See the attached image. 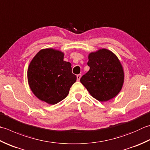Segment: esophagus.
Here are the masks:
<instances>
[{
  "label": "esophagus",
  "mask_w": 150,
  "mask_h": 150,
  "mask_svg": "<svg viewBox=\"0 0 150 150\" xmlns=\"http://www.w3.org/2000/svg\"><path fill=\"white\" fill-rule=\"evenodd\" d=\"M81 77V74H79V75H77V81H79V80H80Z\"/></svg>",
  "instance_id": "esophagus-1"
}]
</instances>
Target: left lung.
Instances as JSON below:
<instances>
[{"label": "left lung", "instance_id": "left-lung-1", "mask_svg": "<svg viewBox=\"0 0 150 150\" xmlns=\"http://www.w3.org/2000/svg\"><path fill=\"white\" fill-rule=\"evenodd\" d=\"M90 70L81 79V83L93 98L107 101L118 94L124 81V73L118 57L106 49L88 55Z\"/></svg>", "mask_w": 150, "mask_h": 150}]
</instances>
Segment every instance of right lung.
<instances>
[{
	"instance_id": "1",
	"label": "right lung",
	"mask_w": 150,
	"mask_h": 150,
	"mask_svg": "<svg viewBox=\"0 0 150 150\" xmlns=\"http://www.w3.org/2000/svg\"><path fill=\"white\" fill-rule=\"evenodd\" d=\"M29 86L37 98L54 105L68 95L77 80L71 64L64 60V53L53 49H42L32 60L27 71Z\"/></svg>"
}]
</instances>
